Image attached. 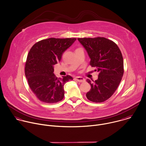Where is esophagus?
Returning <instances> with one entry per match:
<instances>
[{
  "instance_id": "obj_1",
  "label": "esophagus",
  "mask_w": 146,
  "mask_h": 146,
  "mask_svg": "<svg viewBox=\"0 0 146 146\" xmlns=\"http://www.w3.org/2000/svg\"><path fill=\"white\" fill-rule=\"evenodd\" d=\"M74 80H76V81L79 82H84L85 81V80L83 77H76L74 78Z\"/></svg>"
}]
</instances>
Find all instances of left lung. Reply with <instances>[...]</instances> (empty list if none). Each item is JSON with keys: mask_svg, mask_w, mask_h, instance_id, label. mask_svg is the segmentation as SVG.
Segmentation results:
<instances>
[{"mask_svg": "<svg viewBox=\"0 0 146 146\" xmlns=\"http://www.w3.org/2000/svg\"><path fill=\"white\" fill-rule=\"evenodd\" d=\"M86 50L91 60L90 65L96 67L98 78L93 83L88 79L91 89L86 96L93 102H103L114 93L124 73L123 59L118 45L105 37L78 38Z\"/></svg>", "mask_w": 146, "mask_h": 146, "instance_id": "1", "label": "left lung"}]
</instances>
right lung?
<instances>
[{
  "mask_svg": "<svg viewBox=\"0 0 146 146\" xmlns=\"http://www.w3.org/2000/svg\"><path fill=\"white\" fill-rule=\"evenodd\" d=\"M76 38H49L35 43L31 48L25 65V75L29 86L41 102L54 104L64 97V86L72 80L69 75L57 78L53 73V65L60 61L63 53Z\"/></svg>",
  "mask_w": 146,
  "mask_h": 146,
  "instance_id": "add662e5",
  "label": "right lung"
}]
</instances>
